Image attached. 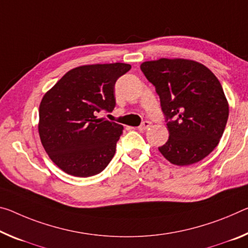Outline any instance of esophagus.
<instances>
[{
	"instance_id": "34e87169",
	"label": "esophagus",
	"mask_w": 248,
	"mask_h": 248,
	"mask_svg": "<svg viewBox=\"0 0 248 248\" xmlns=\"http://www.w3.org/2000/svg\"><path fill=\"white\" fill-rule=\"evenodd\" d=\"M150 127H151L150 121L145 120V121H143V123L139 125L138 129H139V130H141V131H143V130H147V129H149Z\"/></svg>"
}]
</instances>
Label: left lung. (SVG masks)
<instances>
[{
    "label": "left lung",
    "mask_w": 248,
    "mask_h": 248,
    "mask_svg": "<svg viewBox=\"0 0 248 248\" xmlns=\"http://www.w3.org/2000/svg\"><path fill=\"white\" fill-rule=\"evenodd\" d=\"M155 86L166 116L169 139L159 151L175 166L203 160L222 138L229 103L221 82L201 62L160 58L140 66Z\"/></svg>",
    "instance_id": "8db88e82"
}]
</instances>
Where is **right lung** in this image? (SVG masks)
Returning <instances> with one entry per match:
<instances>
[{
	"label": "right lung",
	"instance_id": "1",
	"mask_svg": "<svg viewBox=\"0 0 248 248\" xmlns=\"http://www.w3.org/2000/svg\"><path fill=\"white\" fill-rule=\"evenodd\" d=\"M130 68L124 62L79 66L66 73L43 97L39 138L50 160L67 174H98L115 155L124 127L97 113L112 111L116 81Z\"/></svg>",
	"mask_w": 248,
	"mask_h": 248
}]
</instances>
